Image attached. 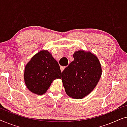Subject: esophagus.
Returning a JSON list of instances; mask_svg holds the SVG:
<instances>
[{
  "mask_svg": "<svg viewBox=\"0 0 127 127\" xmlns=\"http://www.w3.org/2000/svg\"><path fill=\"white\" fill-rule=\"evenodd\" d=\"M65 67H66L65 66H61L60 68H61V72H62V71H63L64 69H65Z\"/></svg>",
  "mask_w": 127,
  "mask_h": 127,
  "instance_id": "1",
  "label": "esophagus"
}]
</instances>
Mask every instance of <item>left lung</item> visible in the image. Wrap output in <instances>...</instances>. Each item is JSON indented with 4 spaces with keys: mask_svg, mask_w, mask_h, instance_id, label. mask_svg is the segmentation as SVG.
<instances>
[{
    "mask_svg": "<svg viewBox=\"0 0 127 127\" xmlns=\"http://www.w3.org/2000/svg\"><path fill=\"white\" fill-rule=\"evenodd\" d=\"M73 58L62 72V81L69 96L82 99L98 84L102 74L101 65L96 55L90 51H76Z\"/></svg>",
    "mask_w": 127,
    "mask_h": 127,
    "instance_id": "obj_1",
    "label": "left lung"
}]
</instances>
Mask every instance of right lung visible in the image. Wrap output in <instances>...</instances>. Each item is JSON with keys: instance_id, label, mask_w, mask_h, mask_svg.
Returning a JSON list of instances; mask_svg holds the SVG:
<instances>
[{"instance_id": "right-lung-1", "label": "right lung", "mask_w": 127, "mask_h": 127, "mask_svg": "<svg viewBox=\"0 0 127 127\" xmlns=\"http://www.w3.org/2000/svg\"><path fill=\"white\" fill-rule=\"evenodd\" d=\"M60 65L47 50H41L31 58L24 71V80L29 91L37 95L46 93L53 80L61 78Z\"/></svg>"}]
</instances>
